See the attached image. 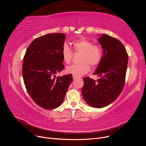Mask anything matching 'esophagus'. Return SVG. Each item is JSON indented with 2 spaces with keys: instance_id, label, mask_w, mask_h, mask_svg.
<instances>
[{
  "instance_id": "34e87169",
  "label": "esophagus",
  "mask_w": 146,
  "mask_h": 146,
  "mask_svg": "<svg viewBox=\"0 0 146 146\" xmlns=\"http://www.w3.org/2000/svg\"><path fill=\"white\" fill-rule=\"evenodd\" d=\"M78 78V77L76 76H73V79L74 80H76V79Z\"/></svg>"
}]
</instances>
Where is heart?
Segmentation results:
<instances>
[{
	"instance_id": "heart-1",
	"label": "heart",
	"mask_w": 146,
	"mask_h": 146,
	"mask_svg": "<svg viewBox=\"0 0 146 146\" xmlns=\"http://www.w3.org/2000/svg\"><path fill=\"white\" fill-rule=\"evenodd\" d=\"M72 47L76 52H81L80 62L78 64L69 66L66 72L77 77L86 74L90 70V65H98L102 59L103 49L98 44H92V41L81 37L72 42ZM61 55L66 63H69L73 57V52L67 45H64L61 50Z\"/></svg>"
}]
</instances>
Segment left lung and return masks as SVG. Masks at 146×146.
<instances>
[{"label":"left lung","mask_w":146,"mask_h":146,"mask_svg":"<svg viewBox=\"0 0 146 146\" xmlns=\"http://www.w3.org/2000/svg\"><path fill=\"white\" fill-rule=\"evenodd\" d=\"M98 41L103 48V57L93 74L98 80L85 77L82 93L91 107L100 108L115 100L125 84L129 56L122 43L108 35L102 34Z\"/></svg>","instance_id":"obj_1"}]
</instances>
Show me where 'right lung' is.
I'll list each match as a JSON object with an SVG mask.
<instances>
[{
  "label": "right lung",
  "mask_w": 146,
  "mask_h": 146,
  "mask_svg": "<svg viewBox=\"0 0 146 146\" xmlns=\"http://www.w3.org/2000/svg\"><path fill=\"white\" fill-rule=\"evenodd\" d=\"M65 39L63 33L43 35L30 43L24 56L25 88L35 102L44 109L60 107L73 80L72 74L55 78L64 68L61 50Z\"/></svg>",
  "instance_id": "1"
}]
</instances>
